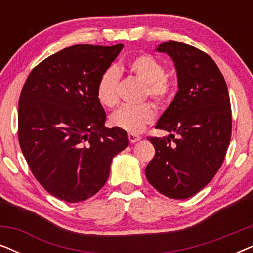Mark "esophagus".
Masks as SVG:
<instances>
[{"label": "esophagus", "instance_id": "34e87169", "mask_svg": "<svg viewBox=\"0 0 253 253\" xmlns=\"http://www.w3.org/2000/svg\"><path fill=\"white\" fill-rule=\"evenodd\" d=\"M127 137H129V140H130L131 144H134V143H137V141L140 140V137L137 136V134L129 133V136H127Z\"/></svg>", "mask_w": 253, "mask_h": 253}]
</instances>
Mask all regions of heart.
<instances>
[{
  "label": "heart",
  "instance_id": "b5f03b06",
  "mask_svg": "<svg viewBox=\"0 0 253 253\" xmlns=\"http://www.w3.org/2000/svg\"><path fill=\"white\" fill-rule=\"evenodd\" d=\"M129 70L146 84V94L159 105L164 106L171 98L172 86L166 76L165 67L152 55L143 54L129 62ZM120 71L116 67H109L102 72L96 86L98 100L106 107H114L119 101L117 86H119ZM155 119L153 107L148 103L130 107L123 106L109 117L113 126L129 133H139Z\"/></svg>",
  "mask_w": 253,
  "mask_h": 253
}]
</instances>
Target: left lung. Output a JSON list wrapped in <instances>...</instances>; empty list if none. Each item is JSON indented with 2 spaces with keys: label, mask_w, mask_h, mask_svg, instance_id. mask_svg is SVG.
<instances>
[{
  "label": "left lung",
  "mask_w": 253,
  "mask_h": 253,
  "mask_svg": "<svg viewBox=\"0 0 253 253\" xmlns=\"http://www.w3.org/2000/svg\"><path fill=\"white\" fill-rule=\"evenodd\" d=\"M155 51L174 62L178 91L155 126L169 136L147 138L155 155L145 175L162 195L186 199L212 181L226 157L231 136L229 94L220 69L204 51L172 40Z\"/></svg>",
  "instance_id": "obj_1"
}]
</instances>
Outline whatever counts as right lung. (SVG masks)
<instances>
[{
    "label": "right lung",
    "mask_w": 253,
    "mask_h": 253,
    "mask_svg": "<svg viewBox=\"0 0 253 253\" xmlns=\"http://www.w3.org/2000/svg\"><path fill=\"white\" fill-rule=\"evenodd\" d=\"M122 48H64L31 71L20 93V148L37 181L64 202L94 196L108 179L114 157L129 145L126 131L105 126L96 96L102 72Z\"/></svg>",
    "instance_id": "add662e5"
}]
</instances>
